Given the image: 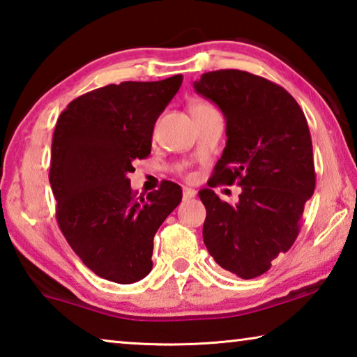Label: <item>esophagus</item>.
<instances>
[{
  "instance_id": "esophagus-1",
  "label": "esophagus",
  "mask_w": 357,
  "mask_h": 357,
  "mask_svg": "<svg viewBox=\"0 0 357 357\" xmlns=\"http://www.w3.org/2000/svg\"><path fill=\"white\" fill-rule=\"evenodd\" d=\"M183 197H184V200H190V199H194V197H195V190H194V189H190V188H184V190H183Z\"/></svg>"
}]
</instances>
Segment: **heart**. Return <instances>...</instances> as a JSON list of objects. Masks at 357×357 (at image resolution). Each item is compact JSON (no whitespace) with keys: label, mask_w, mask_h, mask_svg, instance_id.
<instances>
[{"label":"heart","mask_w":357,"mask_h":357,"mask_svg":"<svg viewBox=\"0 0 357 357\" xmlns=\"http://www.w3.org/2000/svg\"><path fill=\"white\" fill-rule=\"evenodd\" d=\"M190 109H192V116H195V114H202V112L214 111V107L209 103H205V101H199V103L192 105Z\"/></svg>","instance_id":"b5f03b06"}]
</instances>
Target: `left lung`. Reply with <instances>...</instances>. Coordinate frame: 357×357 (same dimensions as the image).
Instances as JSON below:
<instances>
[{"instance_id": "8db88e82", "label": "left lung", "mask_w": 357, "mask_h": 357, "mask_svg": "<svg viewBox=\"0 0 357 357\" xmlns=\"http://www.w3.org/2000/svg\"><path fill=\"white\" fill-rule=\"evenodd\" d=\"M194 89L225 117L227 143L208 185L238 181L241 188L235 205L213 189L199 192L206 208L203 241L224 270L256 278L294 245L314 192L307 119L291 93L246 71L205 73Z\"/></svg>"}]
</instances>
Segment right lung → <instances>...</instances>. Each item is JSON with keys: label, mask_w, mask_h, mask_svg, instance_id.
I'll return each mask as SVG.
<instances>
[{"label": "right lung", "mask_w": 357, "mask_h": 357, "mask_svg": "<svg viewBox=\"0 0 357 357\" xmlns=\"http://www.w3.org/2000/svg\"><path fill=\"white\" fill-rule=\"evenodd\" d=\"M183 84L121 82L73 100L56 121L49 181L61 234L84 265L107 281L132 284L152 270L154 235L183 190L172 181L137 197L133 160L151 154L158 116Z\"/></svg>", "instance_id": "add662e5"}]
</instances>
